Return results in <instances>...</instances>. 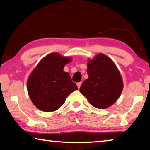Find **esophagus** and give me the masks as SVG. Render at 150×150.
I'll return each mask as SVG.
<instances>
[{"label": "esophagus", "mask_w": 150, "mask_h": 150, "mask_svg": "<svg viewBox=\"0 0 150 150\" xmlns=\"http://www.w3.org/2000/svg\"><path fill=\"white\" fill-rule=\"evenodd\" d=\"M81 84H82V83H81V82H79V83H77V87H78V88H80Z\"/></svg>", "instance_id": "1"}]
</instances>
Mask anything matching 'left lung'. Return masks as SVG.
Segmentation results:
<instances>
[{"mask_svg":"<svg viewBox=\"0 0 150 150\" xmlns=\"http://www.w3.org/2000/svg\"><path fill=\"white\" fill-rule=\"evenodd\" d=\"M87 79L80 88L91 105L106 108L112 105L123 89L121 75L115 63L108 56L99 54L88 62Z\"/></svg>","mask_w":150,"mask_h":150,"instance_id":"obj_1","label":"left lung"}]
</instances>
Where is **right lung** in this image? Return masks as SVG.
I'll list each match as a JSON object with an SVG mask.
<instances>
[{
	"label": "right lung",
	"instance_id": "obj_1",
	"mask_svg": "<svg viewBox=\"0 0 150 150\" xmlns=\"http://www.w3.org/2000/svg\"><path fill=\"white\" fill-rule=\"evenodd\" d=\"M71 58L52 53L45 56L30 75L27 89L33 104L44 112L57 110L69 94L77 89L69 73L63 71Z\"/></svg>",
	"mask_w": 150,
	"mask_h": 150
}]
</instances>
